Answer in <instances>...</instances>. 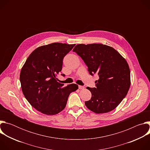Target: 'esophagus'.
I'll use <instances>...</instances> for the list:
<instances>
[{"label":"esophagus","mask_w":150,"mask_h":150,"mask_svg":"<svg viewBox=\"0 0 150 150\" xmlns=\"http://www.w3.org/2000/svg\"><path fill=\"white\" fill-rule=\"evenodd\" d=\"M78 88H79V89L81 90V89H83V88H84V87H83V86H81V85H79Z\"/></svg>","instance_id":"1"}]
</instances>
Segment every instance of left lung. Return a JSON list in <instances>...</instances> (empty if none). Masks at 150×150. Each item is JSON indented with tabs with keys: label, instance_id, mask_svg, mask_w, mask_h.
Segmentation results:
<instances>
[{
	"label": "left lung",
	"instance_id": "8db88e82",
	"mask_svg": "<svg viewBox=\"0 0 150 150\" xmlns=\"http://www.w3.org/2000/svg\"><path fill=\"white\" fill-rule=\"evenodd\" d=\"M73 51L86 64L90 75L99 76L96 88H87L92 96L85 102V105L96 113L115 109L130 88V69L126 60L115 49L102 44H79Z\"/></svg>",
	"mask_w": 150,
	"mask_h": 150
}]
</instances>
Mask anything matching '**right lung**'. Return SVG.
<instances>
[{"label":"right lung","instance_id":"right-lung-1","mask_svg":"<svg viewBox=\"0 0 150 150\" xmlns=\"http://www.w3.org/2000/svg\"><path fill=\"white\" fill-rule=\"evenodd\" d=\"M75 45L54 42L40 46L30 54L21 69L23 93L33 108L42 113L54 115L62 111L69 94L78 88L75 83L63 87L56 78L62 69L63 57Z\"/></svg>","mask_w":150,"mask_h":150}]
</instances>
